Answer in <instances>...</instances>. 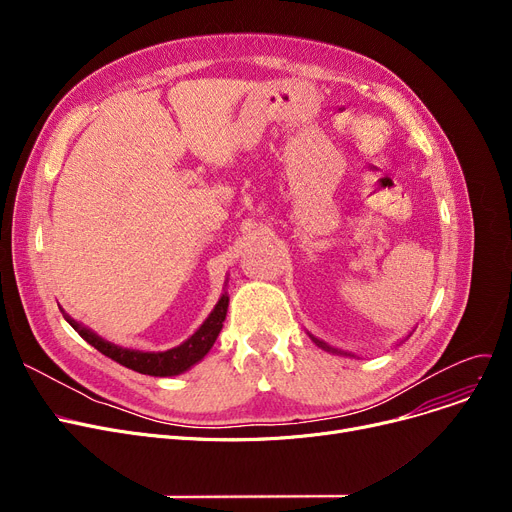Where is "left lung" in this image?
Segmentation results:
<instances>
[{
	"instance_id": "left-lung-1",
	"label": "left lung",
	"mask_w": 512,
	"mask_h": 512,
	"mask_svg": "<svg viewBox=\"0 0 512 512\" xmlns=\"http://www.w3.org/2000/svg\"><path fill=\"white\" fill-rule=\"evenodd\" d=\"M309 336H311V334H309ZM409 336H411V334H409ZM409 336H407V338H409ZM311 340H313L319 348H324V351H328V353H336V355H344V357H355V355H351V353H344V351H338V348H332L330 344H326L324 340H317L315 336H311Z\"/></svg>"
}]
</instances>
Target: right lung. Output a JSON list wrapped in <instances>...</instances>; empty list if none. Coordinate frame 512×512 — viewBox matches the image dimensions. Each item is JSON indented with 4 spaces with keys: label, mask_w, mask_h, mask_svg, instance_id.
I'll list each match as a JSON object with an SVG mask.
<instances>
[{
    "label": "right lung",
    "mask_w": 512,
    "mask_h": 512,
    "mask_svg": "<svg viewBox=\"0 0 512 512\" xmlns=\"http://www.w3.org/2000/svg\"><path fill=\"white\" fill-rule=\"evenodd\" d=\"M228 303H230V297L224 290V294L218 299V303H215V307L207 315V319L197 328V332L193 336H188L182 344L168 348V351H161V353L134 351V348H124L114 342H107L99 334L89 330L87 326L78 324V321L72 319L64 309H62V313H64L68 324L105 357L114 359L116 363L132 369V371L155 375V378H172V375H180V373L191 369L193 365H197L211 351L213 342L218 340V336L222 332L224 319L228 313Z\"/></svg>",
    "instance_id": "right-lung-1"
}]
</instances>
